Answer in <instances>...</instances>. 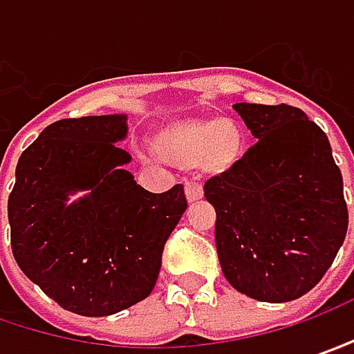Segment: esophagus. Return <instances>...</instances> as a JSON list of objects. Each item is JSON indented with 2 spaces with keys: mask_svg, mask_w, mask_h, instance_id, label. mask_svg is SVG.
I'll return each instance as SVG.
<instances>
[{
  "mask_svg": "<svg viewBox=\"0 0 354 354\" xmlns=\"http://www.w3.org/2000/svg\"><path fill=\"white\" fill-rule=\"evenodd\" d=\"M202 196H204L202 184L196 182V180H188V182H186V198H188V202H196V200H200Z\"/></svg>",
  "mask_w": 354,
  "mask_h": 354,
  "instance_id": "34e87169",
  "label": "esophagus"
}]
</instances>
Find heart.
I'll return each mask as SVG.
<instances>
[{"label":"heart","instance_id":"obj_1","mask_svg":"<svg viewBox=\"0 0 354 354\" xmlns=\"http://www.w3.org/2000/svg\"><path fill=\"white\" fill-rule=\"evenodd\" d=\"M160 150L180 162H196L207 172H223L238 162L243 148V134L230 120H202L170 129L158 140Z\"/></svg>","mask_w":354,"mask_h":354}]
</instances>
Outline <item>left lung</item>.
I'll return each mask as SVG.
<instances>
[{"mask_svg": "<svg viewBox=\"0 0 354 354\" xmlns=\"http://www.w3.org/2000/svg\"><path fill=\"white\" fill-rule=\"evenodd\" d=\"M257 142L204 184L216 248L234 289L299 299L327 273L348 225L343 176L327 134L289 104H234Z\"/></svg>", "mask_w": 354, "mask_h": 354, "instance_id": "left-lung-1", "label": "left lung"}]
</instances>
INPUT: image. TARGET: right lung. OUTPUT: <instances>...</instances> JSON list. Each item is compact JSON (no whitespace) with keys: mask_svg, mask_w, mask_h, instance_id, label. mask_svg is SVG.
<instances>
[{"mask_svg":"<svg viewBox=\"0 0 354 354\" xmlns=\"http://www.w3.org/2000/svg\"><path fill=\"white\" fill-rule=\"evenodd\" d=\"M127 132L124 115L63 118L25 148L15 168L8 200L13 257L77 315H113L147 299L164 243L188 207L182 184L152 194L124 170L131 154L115 142ZM81 189L89 194L67 205Z\"/></svg>","mask_w":354,"mask_h":354,"instance_id":"add662e5","label":"right lung"}]
</instances>
